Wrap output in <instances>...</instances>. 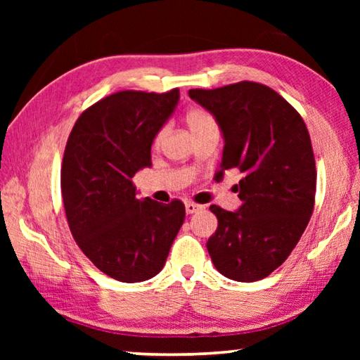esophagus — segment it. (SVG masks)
I'll list each match as a JSON object with an SVG mask.
<instances>
[{
    "label": "esophagus",
    "mask_w": 360,
    "mask_h": 360,
    "mask_svg": "<svg viewBox=\"0 0 360 360\" xmlns=\"http://www.w3.org/2000/svg\"><path fill=\"white\" fill-rule=\"evenodd\" d=\"M202 210H203L202 205H195L192 202H187L186 203V212H187V214H193V212H198V211H202Z\"/></svg>",
    "instance_id": "esophagus-1"
}]
</instances>
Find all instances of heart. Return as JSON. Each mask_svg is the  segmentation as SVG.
<instances>
[{
    "instance_id": "obj_1",
    "label": "heart",
    "mask_w": 360,
    "mask_h": 360,
    "mask_svg": "<svg viewBox=\"0 0 360 360\" xmlns=\"http://www.w3.org/2000/svg\"><path fill=\"white\" fill-rule=\"evenodd\" d=\"M186 120H187V125H188V129H191L192 133H198V131H202L205 129H210V127H212V125H216L211 115L206 111H203V109H191V111L187 112ZM163 133H165L163 130L158 133L157 138H155V144L162 141Z\"/></svg>"
}]
</instances>
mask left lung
I'll return each mask as SVG.
<instances>
[{"mask_svg":"<svg viewBox=\"0 0 360 360\" xmlns=\"http://www.w3.org/2000/svg\"><path fill=\"white\" fill-rule=\"evenodd\" d=\"M217 122L224 138L221 181L236 168L241 206L211 205L217 230L206 248L217 271L240 283L264 279L289 257L314 208L316 165L311 139L294 108L266 85L238 82L188 90Z\"/></svg>","mask_w":360,"mask_h":360,"instance_id":"obj_1","label":"left lung"}]
</instances>
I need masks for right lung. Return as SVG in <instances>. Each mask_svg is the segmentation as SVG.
Returning <instances> with one entry per match:
<instances>
[{
  "mask_svg": "<svg viewBox=\"0 0 360 360\" xmlns=\"http://www.w3.org/2000/svg\"><path fill=\"white\" fill-rule=\"evenodd\" d=\"M178 101V89L109 95L81 114L66 143L62 195L70 230L94 265L122 283L158 275L184 222L179 200L138 198L131 182L152 167V143Z\"/></svg>",
  "mask_w": 360,
  "mask_h": 360,
  "instance_id": "1",
  "label": "right lung"
}]
</instances>
